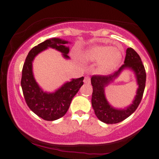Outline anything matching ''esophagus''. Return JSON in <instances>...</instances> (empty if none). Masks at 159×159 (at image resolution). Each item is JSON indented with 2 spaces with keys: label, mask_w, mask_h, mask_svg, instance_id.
<instances>
[{
  "label": "esophagus",
  "mask_w": 159,
  "mask_h": 159,
  "mask_svg": "<svg viewBox=\"0 0 159 159\" xmlns=\"http://www.w3.org/2000/svg\"><path fill=\"white\" fill-rule=\"evenodd\" d=\"M84 82L85 84H89L90 83V78L89 77H84Z\"/></svg>",
  "instance_id": "1"
}]
</instances>
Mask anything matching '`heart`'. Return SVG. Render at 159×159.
Returning <instances> with one entry per match:
<instances>
[{"mask_svg": "<svg viewBox=\"0 0 159 159\" xmlns=\"http://www.w3.org/2000/svg\"><path fill=\"white\" fill-rule=\"evenodd\" d=\"M122 52L119 48L107 45H93L85 50L82 58L88 62H99L98 71L107 74L113 70L122 59Z\"/></svg>", "mask_w": 159, "mask_h": 159, "instance_id": "b5f03b06", "label": "heart"}]
</instances>
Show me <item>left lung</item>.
Listing matches in <instances>:
<instances>
[{"instance_id":"1","label":"left lung","mask_w":159,"mask_h":159,"mask_svg":"<svg viewBox=\"0 0 159 159\" xmlns=\"http://www.w3.org/2000/svg\"><path fill=\"white\" fill-rule=\"evenodd\" d=\"M125 69L133 70L138 86L137 95L132 103L124 108H116L110 105L105 97L104 89L114 81ZM146 74L141 57L132 48H128L124 64L113 74L107 76L94 75L91 78L93 85L92 105L98 118L107 124L118 123L128 118L135 111L141 102L146 86Z\"/></svg>"}]
</instances>
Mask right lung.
I'll list each match as a JSON object with an SVG mask.
<instances>
[{"mask_svg":"<svg viewBox=\"0 0 159 159\" xmlns=\"http://www.w3.org/2000/svg\"><path fill=\"white\" fill-rule=\"evenodd\" d=\"M69 43L68 41L59 38L44 41L29 52L23 66L20 84L25 100L30 109L45 120H56L66 114L72 98L83 84L84 77L72 79L53 93H47L36 82L32 64L36 56L48 48L56 49L62 54L64 58L70 59L67 55L70 48L65 45Z\"/></svg>","mask_w":159,"mask_h":159,"instance_id":"add662e5","label":"right lung"}]
</instances>
